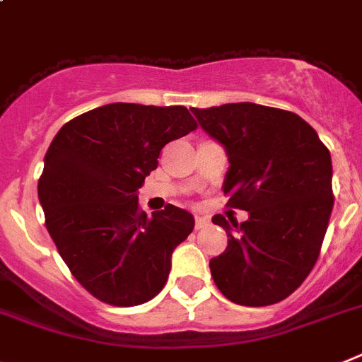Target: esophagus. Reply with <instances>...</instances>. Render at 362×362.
Listing matches in <instances>:
<instances>
[{"mask_svg":"<svg viewBox=\"0 0 362 362\" xmlns=\"http://www.w3.org/2000/svg\"><path fill=\"white\" fill-rule=\"evenodd\" d=\"M206 225H209V219L203 218V216H196V228L199 230V228H205Z\"/></svg>","mask_w":362,"mask_h":362,"instance_id":"34e87169","label":"esophagus"}]
</instances>
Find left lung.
<instances>
[{
	"label": "left lung",
	"instance_id": "left-lung-1",
	"mask_svg": "<svg viewBox=\"0 0 362 362\" xmlns=\"http://www.w3.org/2000/svg\"><path fill=\"white\" fill-rule=\"evenodd\" d=\"M192 113L227 150V205L249 212L240 225L212 218L228 238L211 260L214 284L234 304H276L300 287L320 255L333 209L329 150L291 111L238 102Z\"/></svg>",
	"mask_w": 362,
	"mask_h": 362
}]
</instances>
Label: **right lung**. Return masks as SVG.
I'll return each instance as SVG.
<instances>
[{"instance_id":"right-lung-1","label":"right lung","mask_w":362,"mask_h":362,"mask_svg":"<svg viewBox=\"0 0 362 362\" xmlns=\"http://www.w3.org/2000/svg\"><path fill=\"white\" fill-rule=\"evenodd\" d=\"M196 128L185 106L115 102L75 117L52 139L38 181L45 227L71 274L98 300L129 308L165 287L194 218L174 205L148 218L137 190L165 144Z\"/></svg>"}]
</instances>
